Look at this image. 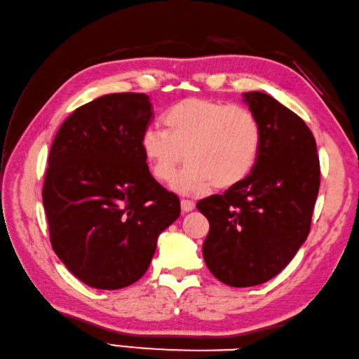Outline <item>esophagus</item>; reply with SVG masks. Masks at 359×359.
<instances>
[{
	"instance_id": "1",
	"label": "esophagus",
	"mask_w": 359,
	"mask_h": 359,
	"mask_svg": "<svg viewBox=\"0 0 359 359\" xmlns=\"http://www.w3.org/2000/svg\"><path fill=\"white\" fill-rule=\"evenodd\" d=\"M180 206H182V211H183V212H189V211H193V210H194L196 203L193 202V200L182 198V200H180Z\"/></svg>"
}]
</instances>
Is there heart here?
Returning a JSON list of instances; mask_svg holds the SVG:
<instances>
[{
	"mask_svg": "<svg viewBox=\"0 0 359 359\" xmlns=\"http://www.w3.org/2000/svg\"><path fill=\"white\" fill-rule=\"evenodd\" d=\"M163 127L165 133L148 128L140 148L157 182L171 180L185 154L188 166L171 183L182 194L237 185L251 172L260 151V125L240 105L188 97L165 113Z\"/></svg>",
	"mask_w": 359,
	"mask_h": 359,
	"instance_id": "heart-1",
	"label": "heart"
}]
</instances>
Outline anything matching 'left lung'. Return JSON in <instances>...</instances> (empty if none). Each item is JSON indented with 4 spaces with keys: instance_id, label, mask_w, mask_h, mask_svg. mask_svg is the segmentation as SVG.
Masks as SVG:
<instances>
[{
    "instance_id": "left-lung-1",
    "label": "left lung",
    "mask_w": 359,
    "mask_h": 359,
    "mask_svg": "<svg viewBox=\"0 0 359 359\" xmlns=\"http://www.w3.org/2000/svg\"><path fill=\"white\" fill-rule=\"evenodd\" d=\"M243 97L262 130L252 172L197 202L210 222L205 263L232 287L262 285L286 268L309 236L320 189L316 142L306 122L262 91Z\"/></svg>"
}]
</instances>
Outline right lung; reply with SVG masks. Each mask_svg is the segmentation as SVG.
I'll use <instances>...</instances> for the list:
<instances>
[{"instance_id": "1", "label": "right lung", "mask_w": 359, "mask_h": 359, "mask_svg": "<svg viewBox=\"0 0 359 359\" xmlns=\"http://www.w3.org/2000/svg\"><path fill=\"white\" fill-rule=\"evenodd\" d=\"M144 93H113L76 108L50 148L43 203L50 243L96 289L137 281L157 237L180 215L179 197L148 170L140 148L153 119Z\"/></svg>"}]
</instances>
